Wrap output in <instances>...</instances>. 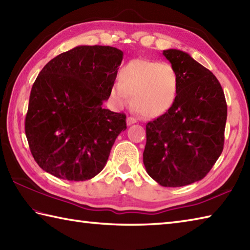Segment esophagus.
Segmentation results:
<instances>
[{
    "instance_id": "obj_1",
    "label": "esophagus",
    "mask_w": 250,
    "mask_h": 250,
    "mask_svg": "<svg viewBox=\"0 0 250 250\" xmlns=\"http://www.w3.org/2000/svg\"><path fill=\"white\" fill-rule=\"evenodd\" d=\"M126 122H127V125H133L135 123H137V120H136L135 117H133V116H128V117H127Z\"/></svg>"
}]
</instances>
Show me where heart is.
<instances>
[{
    "instance_id": "obj_1",
    "label": "heart",
    "mask_w": 250,
    "mask_h": 250,
    "mask_svg": "<svg viewBox=\"0 0 250 250\" xmlns=\"http://www.w3.org/2000/svg\"><path fill=\"white\" fill-rule=\"evenodd\" d=\"M178 77L171 64L148 60H133L120 70L119 82L112 84L110 95L117 106L131 103L139 115L163 114L176 99Z\"/></svg>"
}]
</instances>
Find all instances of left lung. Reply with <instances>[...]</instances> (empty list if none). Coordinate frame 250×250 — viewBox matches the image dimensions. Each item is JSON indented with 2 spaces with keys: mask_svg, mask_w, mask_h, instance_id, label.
I'll return each instance as SVG.
<instances>
[{
  "mask_svg": "<svg viewBox=\"0 0 250 250\" xmlns=\"http://www.w3.org/2000/svg\"><path fill=\"white\" fill-rule=\"evenodd\" d=\"M163 55L176 70L177 95L164 114L146 125L144 164L161 186L181 187L202 180L222 153L228 105L208 68L180 50Z\"/></svg>",
  "mask_w": 250,
  "mask_h": 250,
  "instance_id": "1",
  "label": "left lung"
}]
</instances>
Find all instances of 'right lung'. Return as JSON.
<instances>
[{"label": "right lung", "mask_w": 250, "mask_h": 250, "mask_svg": "<svg viewBox=\"0 0 250 250\" xmlns=\"http://www.w3.org/2000/svg\"><path fill=\"white\" fill-rule=\"evenodd\" d=\"M123 52L79 45L55 56L32 84L25 120L32 157L42 169L67 181L100 173L126 129V115L103 109Z\"/></svg>", "instance_id": "obj_1"}]
</instances>
